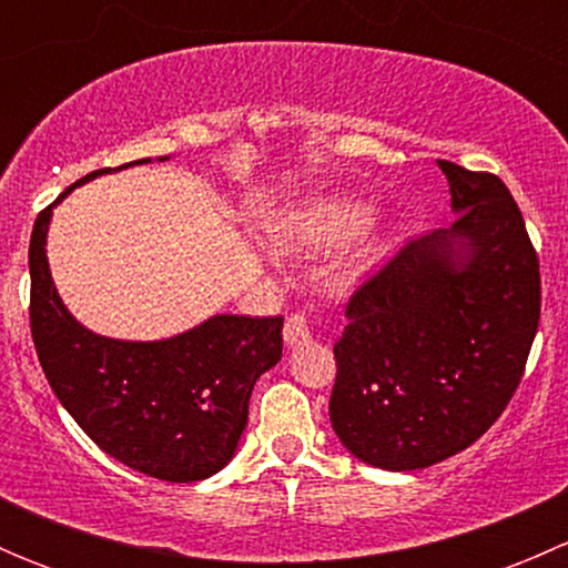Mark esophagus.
<instances>
[{
    "label": "esophagus",
    "instance_id": "obj_1",
    "mask_svg": "<svg viewBox=\"0 0 568 568\" xmlns=\"http://www.w3.org/2000/svg\"><path fill=\"white\" fill-rule=\"evenodd\" d=\"M311 318L305 316V313H294L288 321H285L283 326V337L288 346H300V343H307L311 341Z\"/></svg>",
    "mask_w": 568,
    "mask_h": 568
}]
</instances>
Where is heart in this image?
<instances>
[{
  "label": "heart",
  "mask_w": 568,
  "mask_h": 568,
  "mask_svg": "<svg viewBox=\"0 0 568 568\" xmlns=\"http://www.w3.org/2000/svg\"><path fill=\"white\" fill-rule=\"evenodd\" d=\"M374 222V205L363 200L329 197L294 211L274 227V244L285 252H329L363 236Z\"/></svg>",
  "instance_id": "1"
}]
</instances>
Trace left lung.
I'll return each mask as SVG.
<instances>
[{"mask_svg":"<svg viewBox=\"0 0 568 568\" xmlns=\"http://www.w3.org/2000/svg\"><path fill=\"white\" fill-rule=\"evenodd\" d=\"M437 164L459 220L357 285L332 346V428L382 469L432 467L484 437L523 382L541 316L538 255L506 183ZM454 237L468 247L462 262Z\"/></svg>","mask_w":568,"mask_h":568,"instance_id":"left-lung-1","label":"left lung"}]
</instances>
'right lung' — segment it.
<instances>
[{"label": "right lung", "mask_w": 568, "mask_h": 568, "mask_svg": "<svg viewBox=\"0 0 568 568\" xmlns=\"http://www.w3.org/2000/svg\"><path fill=\"white\" fill-rule=\"evenodd\" d=\"M101 173L109 168L73 186ZM49 216L45 205L32 227L30 329L51 390L79 428L125 467L170 484L214 475L231 462L247 426L257 376L283 357V316H214L159 343L93 335L62 307L51 283Z\"/></svg>", "instance_id": "right-lung-1"}]
</instances>
